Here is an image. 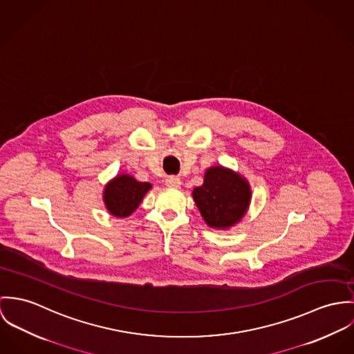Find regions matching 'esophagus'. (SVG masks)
<instances>
[{
  "label": "esophagus",
  "instance_id": "1",
  "mask_svg": "<svg viewBox=\"0 0 354 354\" xmlns=\"http://www.w3.org/2000/svg\"><path fill=\"white\" fill-rule=\"evenodd\" d=\"M180 185H182V182L178 176H167V179H165V186L167 187L178 189V187H180Z\"/></svg>",
  "mask_w": 354,
  "mask_h": 354
}]
</instances>
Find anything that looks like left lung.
<instances>
[{"mask_svg": "<svg viewBox=\"0 0 354 354\" xmlns=\"http://www.w3.org/2000/svg\"><path fill=\"white\" fill-rule=\"evenodd\" d=\"M196 207L210 228L227 230L247 213L251 187L240 174L216 165L205 172L203 185L193 190Z\"/></svg>", "mask_w": 354, "mask_h": 354, "instance_id": "8db88e82", "label": "left lung"}]
</instances>
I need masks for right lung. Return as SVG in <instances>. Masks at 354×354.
I'll use <instances>...</instances> for the list:
<instances>
[{
  "label": "right lung",
  "instance_id": "add662e5",
  "mask_svg": "<svg viewBox=\"0 0 354 354\" xmlns=\"http://www.w3.org/2000/svg\"><path fill=\"white\" fill-rule=\"evenodd\" d=\"M151 189V183L138 182L131 175L120 174L106 185L103 201L110 214L120 218L129 217Z\"/></svg>",
  "mask_w": 354,
  "mask_h": 354
}]
</instances>
